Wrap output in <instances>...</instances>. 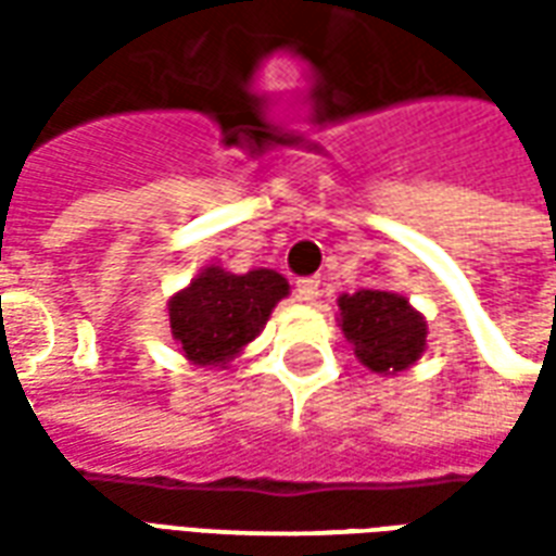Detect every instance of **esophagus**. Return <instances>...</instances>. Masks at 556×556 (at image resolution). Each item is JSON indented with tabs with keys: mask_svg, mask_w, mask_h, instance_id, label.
<instances>
[{
	"mask_svg": "<svg viewBox=\"0 0 556 556\" xmlns=\"http://www.w3.org/2000/svg\"><path fill=\"white\" fill-rule=\"evenodd\" d=\"M298 298H301L303 303H315V298H318V279L315 277H306V279H298Z\"/></svg>",
	"mask_w": 556,
	"mask_h": 556,
	"instance_id": "obj_1",
	"label": "esophagus"
}]
</instances>
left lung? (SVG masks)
Masks as SVG:
<instances>
[{"label": "left lung", "mask_w": 556, "mask_h": 556, "mask_svg": "<svg viewBox=\"0 0 556 556\" xmlns=\"http://www.w3.org/2000/svg\"><path fill=\"white\" fill-rule=\"evenodd\" d=\"M339 321L357 361L372 372H402L426 351V318L396 291L361 289L342 294Z\"/></svg>", "instance_id": "obj_1"}]
</instances>
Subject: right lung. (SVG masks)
<instances>
[{"label":"right lung","mask_w":556,"mask_h":556,"mask_svg":"<svg viewBox=\"0 0 556 556\" xmlns=\"http://www.w3.org/2000/svg\"><path fill=\"white\" fill-rule=\"evenodd\" d=\"M286 294L289 282L277 270L229 274L211 265L169 301L172 337L195 366H226L258 337Z\"/></svg>","instance_id":"right-lung-1"}]
</instances>
